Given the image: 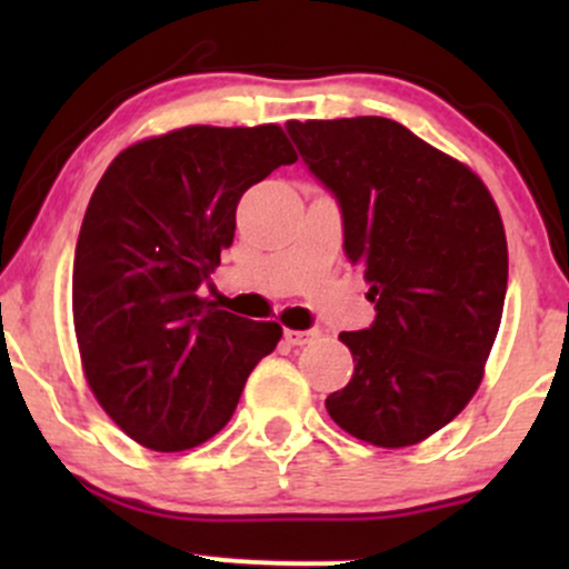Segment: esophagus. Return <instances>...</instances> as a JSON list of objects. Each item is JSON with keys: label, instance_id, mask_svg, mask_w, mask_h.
Instances as JSON below:
<instances>
[{"label": "esophagus", "instance_id": "34e87169", "mask_svg": "<svg viewBox=\"0 0 569 569\" xmlns=\"http://www.w3.org/2000/svg\"><path fill=\"white\" fill-rule=\"evenodd\" d=\"M318 335H321V331H318V329H307V331L286 329V331H283V339H286V342H289V345H293V348H302V345L312 342V339H316Z\"/></svg>", "mask_w": 569, "mask_h": 569}]
</instances>
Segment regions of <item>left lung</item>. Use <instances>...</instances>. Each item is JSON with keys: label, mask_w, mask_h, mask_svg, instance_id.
Wrapping results in <instances>:
<instances>
[{"label": "left lung", "mask_w": 569, "mask_h": 569, "mask_svg": "<svg viewBox=\"0 0 569 569\" xmlns=\"http://www.w3.org/2000/svg\"><path fill=\"white\" fill-rule=\"evenodd\" d=\"M286 130L335 194L377 310L369 329L339 335L356 371L326 409L356 439L411 447L452 422L485 375L508 286L498 206L471 168L385 117Z\"/></svg>", "instance_id": "left-lung-1"}]
</instances>
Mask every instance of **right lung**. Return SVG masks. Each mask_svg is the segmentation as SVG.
I'll use <instances>...</instances> for the list:
<instances>
[{
    "mask_svg": "<svg viewBox=\"0 0 569 569\" xmlns=\"http://www.w3.org/2000/svg\"><path fill=\"white\" fill-rule=\"evenodd\" d=\"M297 160L278 126H189L128 147L98 181L74 251V331L103 411L158 452L230 422L278 323L202 299L248 187Z\"/></svg>",
    "mask_w": 569,
    "mask_h": 569,
    "instance_id": "1",
    "label": "right lung"
}]
</instances>
